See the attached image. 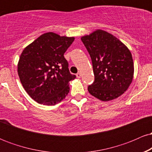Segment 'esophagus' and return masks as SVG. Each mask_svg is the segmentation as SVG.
Wrapping results in <instances>:
<instances>
[{"label": "esophagus", "instance_id": "34e87169", "mask_svg": "<svg viewBox=\"0 0 152 152\" xmlns=\"http://www.w3.org/2000/svg\"><path fill=\"white\" fill-rule=\"evenodd\" d=\"M81 73L80 72H78V73H77V74H76V77L77 78H81Z\"/></svg>", "mask_w": 152, "mask_h": 152}]
</instances>
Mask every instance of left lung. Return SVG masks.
Listing matches in <instances>:
<instances>
[{
	"instance_id": "obj_1",
	"label": "left lung",
	"mask_w": 152,
	"mask_h": 152,
	"mask_svg": "<svg viewBox=\"0 0 152 152\" xmlns=\"http://www.w3.org/2000/svg\"><path fill=\"white\" fill-rule=\"evenodd\" d=\"M81 39L91 58L94 74L88 92L103 102L118 98L133 79L134 62L130 50L117 38L102 30Z\"/></svg>"
}]
</instances>
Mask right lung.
I'll list each match as a JSON object with an SVG mask.
<instances>
[{"mask_svg": "<svg viewBox=\"0 0 152 152\" xmlns=\"http://www.w3.org/2000/svg\"><path fill=\"white\" fill-rule=\"evenodd\" d=\"M74 37L49 32L41 35L23 50L18 74L24 89L38 104L54 106L69 92V82L76 78L64 53Z\"/></svg>", "mask_w": 152, "mask_h": 152, "instance_id": "right-lung-1", "label": "right lung"}]
</instances>
